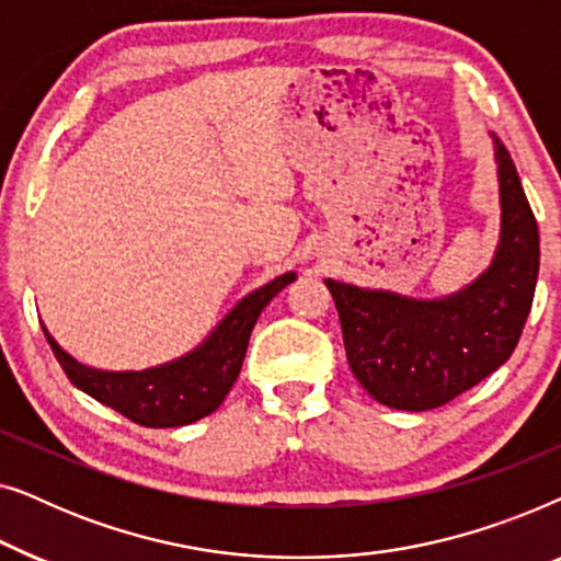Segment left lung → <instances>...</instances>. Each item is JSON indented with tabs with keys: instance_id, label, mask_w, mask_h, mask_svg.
<instances>
[{
	"instance_id": "left-lung-1",
	"label": "left lung",
	"mask_w": 561,
	"mask_h": 561,
	"mask_svg": "<svg viewBox=\"0 0 561 561\" xmlns=\"http://www.w3.org/2000/svg\"><path fill=\"white\" fill-rule=\"evenodd\" d=\"M501 242L485 273L444 298L324 280L342 321L347 363L375 401L428 411L455 401L513 355L539 278V227L511 152L495 137Z\"/></svg>"
}]
</instances>
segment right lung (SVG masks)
Returning <instances> with one entry per match:
<instances>
[{
  "mask_svg": "<svg viewBox=\"0 0 561 561\" xmlns=\"http://www.w3.org/2000/svg\"><path fill=\"white\" fill-rule=\"evenodd\" d=\"M294 280L296 273H283L263 288L252 290L219 321L204 344L173 363L150 370H94L60 350L48 329L43 327V332L68 380L94 401L110 405L140 426H186L219 409L242 370L244 352L260 311Z\"/></svg>",
  "mask_w": 561,
  "mask_h": 561,
  "instance_id": "obj_1",
  "label": "right lung"
}]
</instances>
